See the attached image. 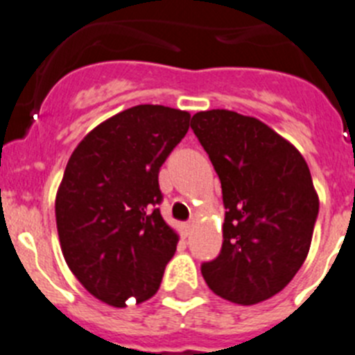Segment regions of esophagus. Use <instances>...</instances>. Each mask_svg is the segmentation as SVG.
<instances>
[{
	"instance_id": "1",
	"label": "esophagus",
	"mask_w": 355,
	"mask_h": 355,
	"mask_svg": "<svg viewBox=\"0 0 355 355\" xmlns=\"http://www.w3.org/2000/svg\"><path fill=\"white\" fill-rule=\"evenodd\" d=\"M191 230H192L191 223H184V225H182V236H184V237L191 236Z\"/></svg>"
}]
</instances>
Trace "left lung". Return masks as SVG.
<instances>
[{
    "instance_id": "8db88e82",
    "label": "left lung",
    "mask_w": 355,
    "mask_h": 355,
    "mask_svg": "<svg viewBox=\"0 0 355 355\" xmlns=\"http://www.w3.org/2000/svg\"><path fill=\"white\" fill-rule=\"evenodd\" d=\"M191 128L208 153L225 206L218 257L201 265L213 293L253 305L279 293L311 248L319 198L304 156L257 118L198 112Z\"/></svg>"
}]
</instances>
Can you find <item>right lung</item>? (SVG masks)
<instances>
[{
	"mask_svg": "<svg viewBox=\"0 0 355 355\" xmlns=\"http://www.w3.org/2000/svg\"><path fill=\"white\" fill-rule=\"evenodd\" d=\"M191 114L135 105L101 123L69 157L55 199L62 253L94 297L112 307L156 295L178 236L161 216L159 168Z\"/></svg>",
	"mask_w": 355,
	"mask_h": 355,
	"instance_id": "1",
	"label": "right lung"
}]
</instances>
